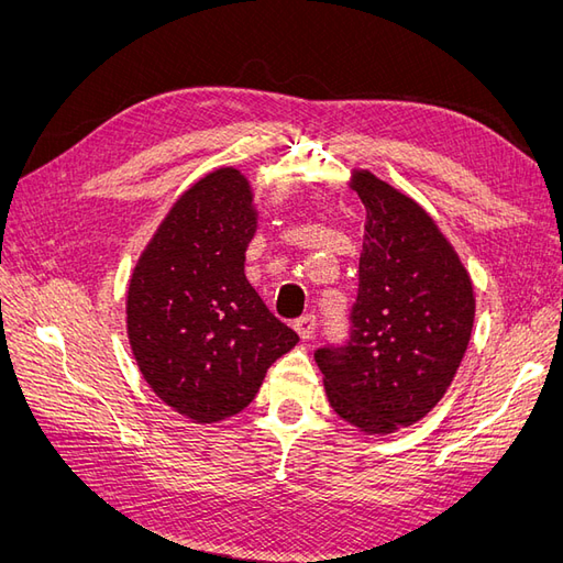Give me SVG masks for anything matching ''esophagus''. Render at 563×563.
Instances as JSON below:
<instances>
[{
  "mask_svg": "<svg viewBox=\"0 0 563 563\" xmlns=\"http://www.w3.org/2000/svg\"><path fill=\"white\" fill-rule=\"evenodd\" d=\"M294 327H296V331H298V335H300L302 340L312 338V333H314V329H317V314H314V312L302 314L300 319H296Z\"/></svg>",
  "mask_w": 563,
  "mask_h": 563,
  "instance_id": "obj_1",
  "label": "esophagus"
}]
</instances>
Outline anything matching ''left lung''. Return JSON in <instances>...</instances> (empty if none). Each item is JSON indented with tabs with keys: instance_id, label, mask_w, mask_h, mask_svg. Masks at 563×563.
Segmentation results:
<instances>
[{
	"instance_id": "left-lung-1",
	"label": "left lung",
	"mask_w": 563,
	"mask_h": 563,
	"mask_svg": "<svg viewBox=\"0 0 563 563\" xmlns=\"http://www.w3.org/2000/svg\"><path fill=\"white\" fill-rule=\"evenodd\" d=\"M368 220L350 335L314 360L333 411L371 434L418 422L444 397L467 350L474 294L467 269L413 199L354 174Z\"/></svg>"
}]
</instances>
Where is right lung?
I'll return each mask as SVG.
<instances>
[{
    "label": "right lung",
    "mask_w": 563,
    "mask_h": 563,
    "mask_svg": "<svg viewBox=\"0 0 563 563\" xmlns=\"http://www.w3.org/2000/svg\"><path fill=\"white\" fill-rule=\"evenodd\" d=\"M249 180L218 168L168 211L133 269L129 340L157 397L197 422L225 420L258 395L298 333L244 275L255 234Z\"/></svg>",
    "instance_id": "1"
}]
</instances>
